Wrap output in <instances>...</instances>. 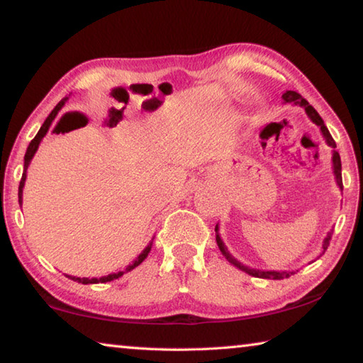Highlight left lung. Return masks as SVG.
<instances>
[{
	"mask_svg": "<svg viewBox=\"0 0 363 363\" xmlns=\"http://www.w3.org/2000/svg\"><path fill=\"white\" fill-rule=\"evenodd\" d=\"M281 99H284L285 104H294V106H299L303 107L306 110V113L309 118L312 120V123H315V125L320 128L322 131V136L325 139V143H327L331 149H336V143L333 140V138H331V134L328 131V128L325 126V123L322 120V116L317 113V110L309 106V102H307L303 96L298 94L296 91H286V93L281 96ZM331 163H333V174H335V179H336V186L340 187L342 190V177H341V158H340V153H337L336 150H333V157H331ZM216 242H218V247L220 250V253H223V256L225 257L227 261H229L230 264H233L237 269L243 270V272H247L248 275H253V277H257V279H269V280H281V279H288L290 275H293L294 272L293 270H259V269H251L248 266H245V264H242L240 261H237L235 257H233L229 251H227L225 245L223 242V238H220L219 235V225H216ZM331 233H333V230H330L327 233V237L323 238V243H322V255L325 253V250L328 248L330 245V240H331Z\"/></svg>",
	"mask_w": 363,
	"mask_h": 363,
	"instance_id": "obj_1",
	"label": "left lung"
}]
</instances>
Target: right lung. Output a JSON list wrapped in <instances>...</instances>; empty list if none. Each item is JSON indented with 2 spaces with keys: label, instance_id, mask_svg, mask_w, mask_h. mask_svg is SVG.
<instances>
[{
  "label": "right lung",
  "instance_id": "right-lung-1",
  "mask_svg": "<svg viewBox=\"0 0 363 363\" xmlns=\"http://www.w3.org/2000/svg\"><path fill=\"white\" fill-rule=\"evenodd\" d=\"M69 101V97H64L62 101H60L56 107H54V110L51 113L48 115V118L45 120V123H43V126L40 128V131H38V134H36V136L33 138V140L32 143H30V145L27 147V152H26V157H23V174H22V179H21V184H19V203L22 205V192H23V186H26V179H27V169H28V164H30V162H32V158L35 157V153H36V150H38V147H40V144H41V140H43V138L46 136L48 134V131H49V128H51V125L54 123V120H56V116H57V113L60 112V110H62V107L65 106V102ZM67 116V115H65ZM65 116H62V118H65ZM62 121V120H60ZM152 242H153V238H152ZM152 242L147 245V247L144 248V251L143 253H140L136 259L133 261V264H130V266H128L125 270H120V272H115V274H108V275H104V277H99V279H88V277H72V275H67V277L69 279H72L73 281H78V284H83V285H89V284H106V281H112V280H115V279H120L123 274H126V272H130V270H133L134 267H138L140 262H143L147 256H149V253H150V250H152Z\"/></svg>",
  "mask_w": 363,
  "mask_h": 363
}]
</instances>
